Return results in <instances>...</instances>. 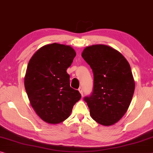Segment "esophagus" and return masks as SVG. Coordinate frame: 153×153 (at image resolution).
I'll list each match as a JSON object with an SVG mask.
<instances>
[{"label":"esophagus","mask_w":153,"mask_h":153,"mask_svg":"<svg viewBox=\"0 0 153 153\" xmlns=\"http://www.w3.org/2000/svg\"><path fill=\"white\" fill-rule=\"evenodd\" d=\"M78 91H79V93H81L82 96H83V89H82V87H79V88H78Z\"/></svg>","instance_id":"34e87169"}]
</instances>
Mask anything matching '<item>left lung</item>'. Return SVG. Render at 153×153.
I'll return each mask as SVG.
<instances>
[{"mask_svg":"<svg viewBox=\"0 0 153 153\" xmlns=\"http://www.w3.org/2000/svg\"><path fill=\"white\" fill-rule=\"evenodd\" d=\"M82 56L93 73V92L84 98L99 124L117 123L130 105L135 83L130 65L117 50L105 45L86 47Z\"/></svg>","mask_w":153,"mask_h":153,"instance_id":"1","label":"left lung"}]
</instances>
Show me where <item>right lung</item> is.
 I'll list each match as a JSON object with an SVG mask.
<instances>
[{
	"label": "right lung",
	"instance_id": "1",
	"mask_svg": "<svg viewBox=\"0 0 153 153\" xmlns=\"http://www.w3.org/2000/svg\"><path fill=\"white\" fill-rule=\"evenodd\" d=\"M71 47L52 43L35 53L26 69L24 86L32 107L45 122L58 124L69 117L81 94L70 86L67 68L76 56Z\"/></svg>",
	"mask_w": 153,
	"mask_h": 153
}]
</instances>
